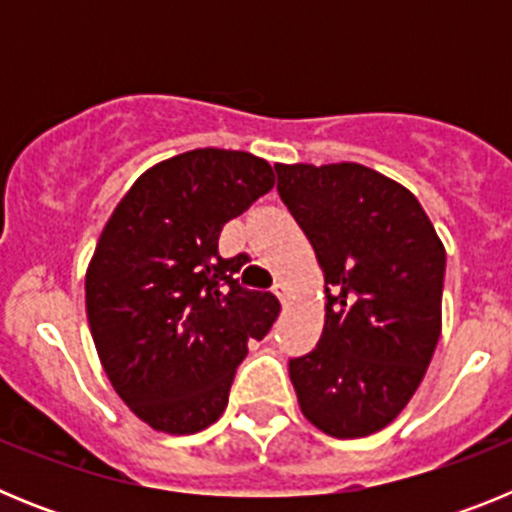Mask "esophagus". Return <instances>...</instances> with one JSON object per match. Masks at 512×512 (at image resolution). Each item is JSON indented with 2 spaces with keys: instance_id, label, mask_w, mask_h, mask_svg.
<instances>
[{
  "instance_id": "esophagus-1",
  "label": "esophagus",
  "mask_w": 512,
  "mask_h": 512,
  "mask_svg": "<svg viewBox=\"0 0 512 512\" xmlns=\"http://www.w3.org/2000/svg\"><path fill=\"white\" fill-rule=\"evenodd\" d=\"M274 295L279 297V302H282V305H287L289 302V287L284 282H277L274 284Z\"/></svg>"
}]
</instances>
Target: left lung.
<instances>
[{"instance_id":"left-lung-1","label":"left lung","mask_w":512,"mask_h":512,"mask_svg":"<svg viewBox=\"0 0 512 512\" xmlns=\"http://www.w3.org/2000/svg\"><path fill=\"white\" fill-rule=\"evenodd\" d=\"M274 169L328 297L318 346L289 361L297 402L328 436H369L405 410L431 364L446 248L415 194L369 166Z\"/></svg>"}]
</instances>
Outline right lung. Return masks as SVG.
Segmentation results:
<instances>
[{"label": "right lung", "instance_id": "add662e5", "mask_svg": "<svg viewBox=\"0 0 512 512\" xmlns=\"http://www.w3.org/2000/svg\"><path fill=\"white\" fill-rule=\"evenodd\" d=\"M271 187L269 161L253 153H179L135 179L99 235L84 279L89 330L120 400L153 431L215 423L248 341L279 318L277 297L233 279L246 256L217 253L223 225Z\"/></svg>", "mask_w": 512, "mask_h": 512}]
</instances>
